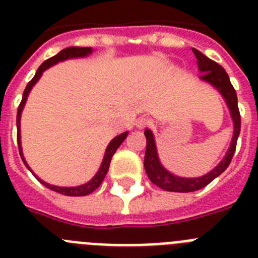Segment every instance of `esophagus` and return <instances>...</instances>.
Masks as SVG:
<instances>
[{
	"label": "esophagus",
	"mask_w": 258,
	"mask_h": 258,
	"mask_svg": "<svg viewBox=\"0 0 258 258\" xmlns=\"http://www.w3.org/2000/svg\"><path fill=\"white\" fill-rule=\"evenodd\" d=\"M149 125H151V121H150L149 118H145V117H142V118H140V120H138V121H137V124H136V126H137V129H145L146 126H149Z\"/></svg>",
	"instance_id": "34e87169"
}]
</instances>
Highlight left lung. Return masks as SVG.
Wrapping results in <instances>:
<instances>
[{"label":"left lung","instance_id":"1","mask_svg":"<svg viewBox=\"0 0 258 258\" xmlns=\"http://www.w3.org/2000/svg\"><path fill=\"white\" fill-rule=\"evenodd\" d=\"M192 51L197 56L198 68L202 74L200 80L211 84L214 89H217L218 93L222 95V98L226 102L230 115H231L232 125H234V133H232L231 142H230V147L226 155L211 172L202 175V177L186 178V177L173 174L164 168L163 164L160 163L159 155H157L154 134L150 129H146L145 136L146 140H147L145 155L146 173L149 175L150 181L156 184L157 187L163 188L165 191H172V192H192V191L200 190V188L206 187L208 183H211L214 178H217L218 175L222 174L229 166V164L231 163V159L236 149V141H238L239 133H240V113H239L238 108V97H236L235 89L232 88L231 83H230L229 75L218 63L209 59L199 50L192 49Z\"/></svg>","mask_w":258,"mask_h":258}]
</instances>
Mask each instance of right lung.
<instances>
[{
	"instance_id": "1",
	"label": "right lung",
	"mask_w": 258,
	"mask_h": 258,
	"mask_svg": "<svg viewBox=\"0 0 258 258\" xmlns=\"http://www.w3.org/2000/svg\"><path fill=\"white\" fill-rule=\"evenodd\" d=\"M92 52H93L92 47L72 46V47H67V49H63L61 51H59L56 55L51 56V58H49L47 60H45L44 63H42L40 67H38V70H37V72H36L35 77H33V79L29 81L28 85H27V88H26V90H24V93H23L22 102H20L19 108H18V113H17L18 146H19V154H20V156H22L23 163H24V165H26L27 168H28V170H31L32 173H33V170L29 168V165L27 164L26 159H24V156H23L22 141H20V117H22L23 108H24V106H26L27 98H28V95H29V93H31L32 88L36 85V83H37L38 80H40V77L42 76V74H44V71H46L47 68H50L51 66L56 64V63H59V61L67 60V59L85 58V56L90 55ZM127 133H129V132H124V133L118 134V136H116L115 138H113V140L108 143V146H107V149H106V152H104L103 160H102L101 166H99V169H98V172L95 173L94 177H93V178L90 179L89 182H86V183L80 184V186H76V187H60V186H54V184L46 183V182H44L41 178H38L35 173H33V175H35L36 178H37L38 181L41 182V183L44 184V186H46L47 188H50V190H52V191H55V192L61 194V195H67V197H85V195H89V194H92L93 191L95 190V188H98L99 186H101V183L103 182L104 177H106L107 172H108L109 163H111V159H112L113 154H115L116 150L120 147V145L124 142L125 138H126V136H127Z\"/></svg>"
}]
</instances>
